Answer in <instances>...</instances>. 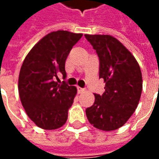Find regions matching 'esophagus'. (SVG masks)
<instances>
[{
    "label": "esophagus",
    "mask_w": 159,
    "mask_h": 159,
    "mask_svg": "<svg viewBox=\"0 0 159 159\" xmlns=\"http://www.w3.org/2000/svg\"><path fill=\"white\" fill-rule=\"evenodd\" d=\"M77 90H78V93H82L85 91V89H84V88H81V87H80V86H78Z\"/></svg>",
    "instance_id": "34e87169"
}]
</instances>
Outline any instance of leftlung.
<instances>
[{
  "instance_id": "left-lung-1",
  "label": "left lung",
  "mask_w": 159,
  "mask_h": 159,
  "mask_svg": "<svg viewBox=\"0 0 159 159\" xmlns=\"http://www.w3.org/2000/svg\"><path fill=\"white\" fill-rule=\"evenodd\" d=\"M99 59V78L106 83L102 95L86 109L94 127L113 131L123 126L135 111L143 88L142 73L136 59L111 35L85 34Z\"/></svg>"
}]
</instances>
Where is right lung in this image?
Wrapping results in <instances>:
<instances>
[{"instance_id":"1","label":"right lung","mask_w":159,"mask_h":159,"mask_svg":"<svg viewBox=\"0 0 159 159\" xmlns=\"http://www.w3.org/2000/svg\"><path fill=\"white\" fill-rule=\"evenodd\" d=\"M82 35L63 30L52 32L34 45L23 61L20 98L29 119L42 129H58L67 120L77 89L66 81L57 82L61 73L66 79V60Z\"/></svg>"}]
</instances>
